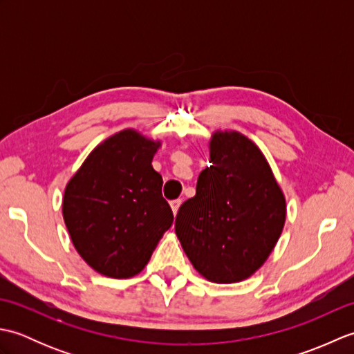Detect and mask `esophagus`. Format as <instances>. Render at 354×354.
Segmentation results:
<instances>
[{
  "label": "esophagus",
  "instance_id": "34e87169",
  "mask_svg": "<svg viewBox=\"0 0 354 354\" xmlns=\"http://www.w3.org/2000/svg\"><path fill=\"white\" fill-rule=\"evenodd\" d=\"M181 204H183V201H181V199H175V201H171V202H170V207H171V212H173V214H176V213H178V209H179V207H181Z\"/></svg>",
  "mask_w": 354,
  "mask_h": 354
}]
</instances>
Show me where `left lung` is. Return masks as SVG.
Returning <instances> with one entry per match:
<instances>
[{
	"label": "left lung",
	"instance_id": "1",
	"mask_svg": "<svg viewBox=\"0 0 354 354\" xmlns=\"http://www.w3.org/2000/svg\"><path fill=\"white\" fill-rule=\"evenodd\" d=\"M286 222V199L259 146L237 131H216L196 194L179 207L175 232L208 281L250 278L272 252Z\"/></svg>",
	"mask_w": 354,
	"mask_h": 354
}]
</instances>
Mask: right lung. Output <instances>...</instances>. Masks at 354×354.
Returning a JSON list of instances; mask_svg holds the SVG:
<instances>
[{
  "mask_svg": "<svg viewBox=\"0 0 354 354\" xmlns=\"http://www.w3.org/2000/svg\"><path fill=\"white\" fill-rule=\"evenodd\" d=\"M161 141L124 129L102 141L65 187L62 214L79 255L109 278L140 274L173 223L152 160Z\"/></svg>",
  "mask_w": 354,
  "mask_h": 354,
  "instance_id": "add662e5",
  "label": "right lung"
}]
</instances>
